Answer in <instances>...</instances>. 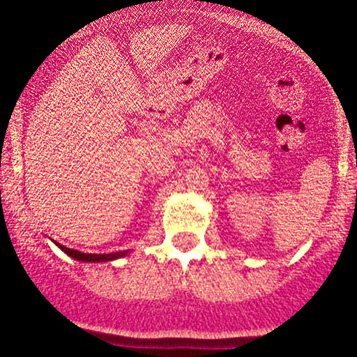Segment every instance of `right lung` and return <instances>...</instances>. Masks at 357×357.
I'll return each instance as SVG.
<instances>
[{
    "mask_svg": "<svg viewBox=\"0 0 357 357\" xmlns=\"http://www.w3.org/2000/svg\"><path fill=\"white\" fill-rule=\"evenodd\" d=\"M59 248L63 250L68 257L75 258V260H80V261H110V260H116V258L124 257L127 253V252H116V253H104V255H97V253H82V252H79V250L67 248V247H63V245H59Z\"/></svg>",
    "mask_w": 357,
    "mask_h": 357,
    "instance_id": "obj_1",
    "label": "right lung"
}]
</instances>
